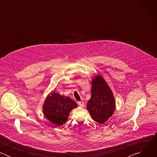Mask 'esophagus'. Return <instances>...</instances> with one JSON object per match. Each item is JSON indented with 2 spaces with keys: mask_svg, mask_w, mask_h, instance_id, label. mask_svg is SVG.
Listing matches in <instances>:
<instances>
[{
  "mask_svg": "<svg viewBox=\"0 0 157 157\" xmlns=\"http://www.w3.org/2000/svg\"><path fill=\"white\" fill-rule=\"evenodd\" d=\"M78 104L81 107H84V103L83 101H79V102H78Z\"/></svg>",
  "mask_w": 157,
  "mask_h": 157,
  "instance_id": "esophagus-1",
  "label": "esophagus"
}]
</instances>
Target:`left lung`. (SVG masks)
<instances>
[{
  "label": "left lung",
  "instance_id": "8db88e82",
  "mask_svg": "<svg viewBox=\"0 0 157 157\" xmlns=\"http://www.w3.org/2000/svg\"><path fill=\"white\" fill-rule=\"evenodd\" d=\"M86 107L93 119L101 124L114 113L116 102L113 93L101 75L96 76L92 81L91 97Z\"/></svg>",
  "mask_w": 157,
  "mask_h": 157
}]
</instances>
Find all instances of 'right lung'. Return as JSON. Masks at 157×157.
I'll return each mask as SVG.
<instances>
[{"label": "right lung", "mask_w": 157, "mask_h": 157, "mask_svg": "<svg viewBox=\"0 0 157 157\" xmlns=\"http://www.w3.org/2000/svg\"><path fill=\"white\" fill-rule=\"evenodd\" d=\"M77 107L78 104L70 98L53 92L44 101L43 112L49 121L60 126L67 121L71 110Z\"/></svg>", "instance_id": "1"}]
</instances>
